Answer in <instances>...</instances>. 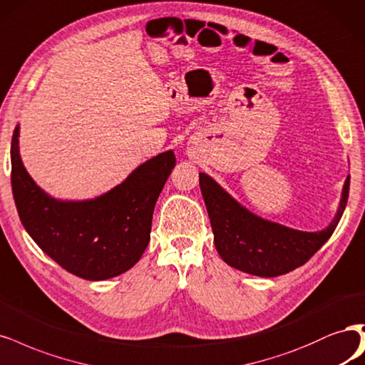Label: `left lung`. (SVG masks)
I'll return each instance as SVG.
<instances>
[{"label": "left lung", "instance_id": "left-lung-1", "mask_svg": "<svg viewBox=\"0 0 365 365\" xmlns=\"http://www.w3.org/2000/svg\"><path fill=\"white\" fill-rule=\"evenodd\" d=\"M349 184L350 177L344 182L340 207L328 228L305 232L255 216L207 173H199L200 192L219 255L228 266L261 278H273L304 266L329 240L347 205Z\"/></svg>", "mask_w": 365, "mask_h": 365}]
</instances>
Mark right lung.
Masks as SVG:
<instances>
[{
	"label": "right lung",
	"mask_w": 365,
	"mask_h": 365,
	"mask_svg": "<svg viewBox=\"0 0 365 365\" xmlns=\"http://www.w3.org/2000/svg\"><path fill=\"white\" fill-rule=\"evenodd\" d=\"M11 190L25 231L69 273L103 281L130 270L150 238L157 199L175 168L172 150L145 161L122 184L89 200H58L25 170L19 125L11 137Z\"/></svg>",
	"instance_id": "obj_1"
}]
</instances>
